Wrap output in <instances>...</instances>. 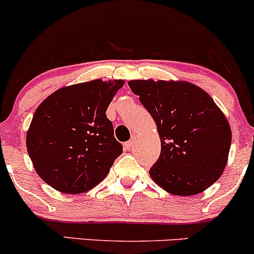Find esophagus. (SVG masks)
<instances>
[{
  "label": "esophagus",
  "mask_w": 254,
  "mask_h": 254,
  "mask_svg": "<svg viewBox=\"0 0 254 254\" xmlns=\"http://www.w3.org/2000/svg\"><path fill=\"white\" fill-rule=\"evenodd\" d=\"M135 143H136V139H135V138H131L130 141L125 142V143H124V148H125V149H127V150L133 149V147H135Z\"/></svg>",
  "instance_id": "34e87169"
}]
</instances>
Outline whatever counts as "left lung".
Here are the masks:
<instances>
[{
  "instance_id": "left-lung-1",
  "label": "left lung",
  "mask_w": 254,
  "mask_h": 254,
  "mask_svg": "<svg viewBox=\"0 0 254 254\" xmlns=\"http://www.w3.org/2000/svg\"><path fill=\"white\" fill-rule=\"evenodd\" d=\"M156 124L161 154L151 179L176 196H193L222 176L232 130L224 113L205 90L180 80H131Z\"/></svg>"
}]
</instances>
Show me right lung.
I'll return each instance as SVG.
<instances>
[{"instance_id":"add662e5","label":"right lung","mask_w":254,"mask_h":254,"mask_svg":"<svg viewBox=\"0 0 254 254\" xmlns=\"http://www.w3.org/2000/svg\"><path fill=\"white\" fill-rule=\"evenodd\" d=\"M124 83L97 78L70 84L37 107L26 147L38 176L55 190L69 194L89 191L123 153L106 110Z\"/></svg>"}]
</instances>
